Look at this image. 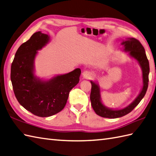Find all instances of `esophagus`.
Returning <instances> with one entry per match:
<instances>
[{
	"mask_svg": "<svg viewBox=\"0 0 156 156\" xmlns=\"http://www.w3.org/2000/svg\"><path fill=\"white\" fill-rule=\"evenodd\" d=\"M93 76V73L89 71H85L82 73V77L83 79H89L92 78Z\"/></svg>",
	"mask_w": 156,
	"mask_h": 156,
	"instance_id": "obj_1",
	"label": "esophagus"
}]
</instances>
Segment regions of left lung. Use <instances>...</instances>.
Wrapping results in <instances>:
<instances>
[{"label":"left lung","instance_id":"obj_1","mask_svg":"<svg viewBox=\"0 0 156 156\" xmlns=\"http://www.w3.org/2000/svg\"><path fill=\"white\" fill-rule=\"evenodd\" d=\"M123 46V51L128 53V55L136 60L142 71V87L139 95L129 105L122 109H113L105 106L103 103L101 96V89L98 83L90 81L91 84V91L90 95L91 106L96 114L106 118L115 119L123 117L130 113L136 107L146 95L148 87V76L150 73V65L146 52L142 44L136 39L132 37L126 38L121 43Z\"/></svg>","mask_w":156,"mask_h":156}]
</instances>
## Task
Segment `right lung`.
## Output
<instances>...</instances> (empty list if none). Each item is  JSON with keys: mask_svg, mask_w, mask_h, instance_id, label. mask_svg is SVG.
I'll return each mask as SVG.
<instances>
[{"mask_svg": "<svg viewBox=\"0 0 156 156\" xmlns=\"http://www.w3.org/2000/svg\"><path fill=\"white\" fill-rule=\"evenodd\" d=\"M51 41L50 36L41 31L34 33L16 51L10 69L14 93L24 108L39 117L53 115L64 108L69 94L79 81V68L50 79L35 75L34 61L38 51Z\"/></svg>", "mask_w": 156, "mask_h": 156, "instance_id": "obj_1", "label": "right lung"}]
</instances>
